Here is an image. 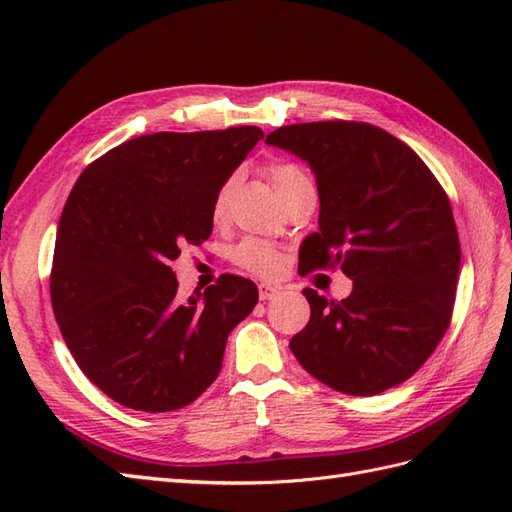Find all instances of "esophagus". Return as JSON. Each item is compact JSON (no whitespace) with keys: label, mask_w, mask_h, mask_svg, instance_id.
<instances>
[{"label":"esophagus","mask_w":512,"mask_h":512,"mask_svg":"<svg viewBox=\"0 0 512 512\" xmlns=\"http://www.w3.org/2000/svg\"><path fill=\"white\" fill-rule=\"evenodd\" d=\"M277 295H279L277 286H273V284L259 286V299H262V301H270V299H275Z\"/></svg>","instance_id":"34e87169"}]
</instances>
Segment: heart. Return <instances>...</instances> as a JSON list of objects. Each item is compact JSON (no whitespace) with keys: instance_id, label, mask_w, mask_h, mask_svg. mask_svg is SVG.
<instances>
[{"instance_id":"heart-1","label":"heart","mask_w":512,"mask_h":512,"mask_svg":"<svg viewBox=\"0 0 512 512\" xmlns=\"http://www.w3.org/2000/svg\"><path fill=\"white\" fill-rule=\"evenodd\" d=\"M266 176L270 184H273V189L277 191L281 202L303 187H314L308 173L299 165H295V162H273V165L266 169ZM233 187H235V178H228L220 187V191L215 193V200H213L215 222H222L226 217L228 200H231ZM233 262L237 266L250 270V273L270 277L275 275L281 266V253L273 244L264 242V239L248 237L242 244H237V248L233 250Z\"/></svg>"}]
</instances>
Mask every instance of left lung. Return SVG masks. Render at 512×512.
I'll return each instance as SVG.
<instances>
[{
    "label": "left lung",
    "instance_id": "obj_1",
    "mask_svg": "<svg viewBox=\"0 0 512 512\" xmlns=\"http://www.w3.org/2000/svg\"><path fill=\"white\" fill-rule=\"evenodd\" d=\"M266 143L308 162L317 178L319 231L303 242V270L341 268L354 281L341 301L303 290L310 321L292 336V354L341 394L405 383L453 312L460 239L447 193L416 151L367 123L286 125Z\"/></svg>",
    "mask_w": 512,
    "mask_h": 512
}]
</instances>
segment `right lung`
Instances as JSON below:
<instances>
[{"label":"right lung","mask_w":512,"mask_h":512,"mask_svg":"<svg viewBox=\"0 0 512 512\" xmlns=\"http://www.w3.org/2000/svg\"><path fill=\"white\" fill-rule=\"evenodd\" d=\"M262 138L253 125L138 136L76 180L54 244L52 310L76 365L118 405L176 411L220 374L257 286L222 275L180 301L171 262L209 239L215 193Z\"/></svg>","instance_id":"right-lung-1"}]
</instances>
